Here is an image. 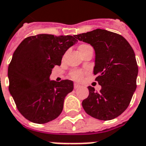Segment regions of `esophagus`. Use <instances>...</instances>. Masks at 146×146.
<instances>
[{"label":"esophagus","mask_w":146,"mask_h":146,"mask_svg":"<svg viewBox=\"0 0 146 146\" xmlns=\"http://www.w3.org/2000/svg\"><path fill=\"white\" fill-rule=\"evenodd\" d=\"M79 88H81V85H79L78 84H74V89H78Z\"/></svg>","instance_id":"34e87169"}]
</instances>
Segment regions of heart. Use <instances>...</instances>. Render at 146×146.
I'll return each mask as SVG.
<instances>
[{
  "label": "heart",
  "mask_w": 146,
  "mask_h": 146,
  "mask_svg": "<svg viewBox=\"0 0 146 146\" xmlns=\"http://www.w3.org/2000/svg\"><path fill=\"white\" fill-rule=\"evenodd\" d=\"M91 46H89L88 44H81L78 47V50L80 52V53L83 52L84 51L86 50L87 48H91ZM70 78L74 81H81L82 78H83V72H81V71H78V70H75V71H73L70 73Z\"/></svg>",
  "instance_id": "obj_1"
}]
</instances>
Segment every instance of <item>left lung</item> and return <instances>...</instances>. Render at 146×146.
I'll use <instances>...</instances> for the list:
<instances>
[{
	"label": "left lung",
	"instance_id": "obj_1",
	"mask_svg": "<svg viewBox=\"0 0 146 146\" xmlns=\"http://www.w3.org/2000/svg\"><path fill=\"white\" fill-rule=\"evenodd\" d=\"M95 51L94 74L101 86L99 92L89 86V95L82 101L87 113L100 120H110L122 114L136 89L138 65L135 52L121 35L101 29L74 35Z\"/></svg>",
	"mask_w": 146,
	"mask_h": 146
}]
</instances>
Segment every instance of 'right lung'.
Returning <instances> with one entry per match:
<instances>
[{"label":"right lung","mask_w":146,"mask_h":146,"mask_svg":"<svg viewBox=\"0 0 146 146\" xmlns=\"http://www.w3.org/2000/svg\"><path fill=\"white\" fill-rule=\"evenodd\" d=\"M78 42L72 36L39 34L24 39L13 52L8 67L9 91L20 113L35 123L57 118L73 81H50L55 65Z\"/></svg>","instance_id":"add662e5"}]
</instances>
